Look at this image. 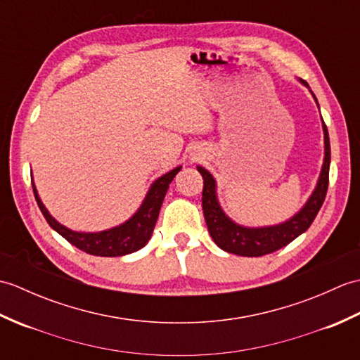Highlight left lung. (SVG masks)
<instances>
[{
  "label": "left lung",
  "instance_id": "obj_1",
  "mask_svg": "<svg viewBox=\"0 0 360 360\" xmlns=\"http://www.w3.org/2000/svg\"><path fill=\"white\" fill-rule=\"evenodd\" d=\"M307 85V83H304ZM308 86V85H307ZM316 98V97H314ZM317 102V101H316ZM325 133V160L322 167V173L317 182L314 193L311 195L304 207L297 213L294 218L278 226L249 229L235 224L229 219L224 212L221 210L217 192H215V179L213 176L202 167H198V172L202 174L204 188H202V212L205 218V224L210 232L213 241L217 243L226 252H231L241 257H263L272 252L285 248L286 244L294 241L298 235L307 232L312 221L316 219L317 213L322 207L325 196L328 192V182H330V162H331V148L328 129L323 122Z\"/></svg>",
  "mask_w": 360,
  "mask_h": 360
}]
</instances>
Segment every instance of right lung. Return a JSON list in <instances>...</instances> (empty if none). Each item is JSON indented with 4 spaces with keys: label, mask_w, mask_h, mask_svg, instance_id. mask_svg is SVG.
Wrapping results in <instances>:
<instances>
[{
    "label": "right lung",
    "mask_w": 360,
    "mask_h": 360,
    "mask_svg": "<svg viewBox=\"0 0 360 360\" xmlns=\"http://www.w3.org/2000/svg\"><path fill=\"white\" fill-rule=\"evenodd\" d=\"M179 170L181 167H176L174 170L165 173L164 176H160L159 179L153 182L150 192L147 193V196H145L141 209L137 210L134 215L127 221V223L120 224L119 227L110 229V231H103L97 233L74 232L60 223H57L43 205L40 196H38L35 190L34 182H32V188H34V195H35L38 207H40L43 217L46 218V221H48V224L53 229V231L62 235L66 241H70L72 246L86 252L89 255L120 257V255H127V254H131V252L139 250L148 243V240L151 238L153 229L156 226L160 205H162L168 186H170V182L173 181L174 176L178 174Z\"/></svg>",
    "instance_id": "right-lung-1"
}]
</instances>
